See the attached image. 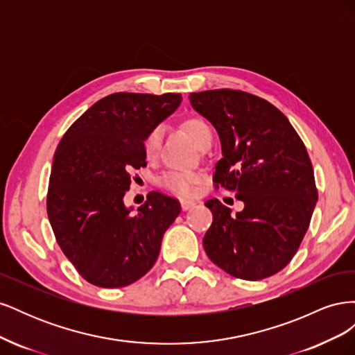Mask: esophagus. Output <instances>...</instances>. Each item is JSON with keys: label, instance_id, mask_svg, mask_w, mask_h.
<instances>
[{"label": "esophagus", "instance_id": "34e87169", "mask_svg": "<svg viewBox=\"0 0 355 355\" xmlns=\"http://www.w3.org/2000/svg\"><path fill=\"white\" fill-rule=\"evenodd\" d=\"M194 206H196L194 201H188V200H182V201H180V207H182V210H184V211L192 209Z\"/></svg>", "mask_w": 355, "mask_h": 355}]
</instances>
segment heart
<instances>
[{"mask_svg": "<svg viewBox=\"0 0 355 355\" xmlns=\"http://www.w3.org/2000/svg\"><path fill=\"white\" fill-rule=\"evenodd\" d=\"M184 127L200 148L211 144L213 132L206 120H202L200 116H191L184 121ZM161 137H163V128L161 127L153 128L146 135L144 141V154L148 159H153L158 155ZM200 180L201 176L198 173H192V171H168V173L158 179V184L164 189L173 192V194L187 198L194 196L196 187L200 184Z\"/></svg>", "mask_w": 355, "mask_h": 355, "instance_id": "heart-1", "label": "heart"}]
</instances>
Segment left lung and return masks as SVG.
I'll return each instance as SVG.
<instances>
[{
  "mask_svg": "<svg viewBox=\"0 0 355 355\" xmlns=\"http://www.w3.org/2000/svg\"><path fill=\"white\" fill-rule=\"evenodd\" d=\"M189 101L220 139L213 182L244 202L232 216L218 198L206 201L213 222L204 250L232 277H271L297 252L318 198L302 139L280 110L254 94L219 89L191 93Z\"/></svg>",
  "mask_w": 355,
  "mask_h": 355,
  "instance_id": "obj_1",
  "label": "left lung"
}]
</instances>
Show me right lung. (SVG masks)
Listing matches in <instances>:
<instances>
[{"mask_svg": "<svg viewBox=\"0 0 355 355\" xmlns=\"http://www.w3.org/2000/svg\"><path fill=\"white\" fill-rule=\"evenodd\" d=\"M180 93H114L75 121L53 157L47 214L62 252L89 283L124 287L154 266L178 200L153 191L124 206L132 170L146 166V135L173 114Z\"/></svg>", "mask_w": 355, "mask_h": 355, "instance_id": "right-lung-1", "label": "right lung"}]
</instances>
